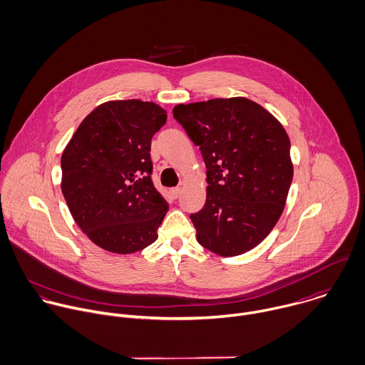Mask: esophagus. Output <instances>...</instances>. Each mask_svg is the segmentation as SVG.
Here are the masks:
<instances>
[{"mask_svg":"<svg viewBox=\"0 0 365 365\" xmlns=\"http://www.w3.org/2000/svg\"><path fill=\"white\" fill-rule=\"evenodd\" d=\"M180 192H182V189H180V187H173V189H170V193H172V196H173L175 199H178V197H179Z\"/></svg>","mask_w":365,"mask_h":365,"instance_id":"esophagus-1","label":"esophagus"}]
</instances>
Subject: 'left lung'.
I'll list each match as a JSON object with an SVG mask.
<instances>
[{"mask_svg": "<svg viewBox=\"0 0 365 365\" xmlns=\"http://www.w3.org/2000/svg\"><path fill=\"white\" fill-rule=\"evenodd\" d=\"M173 118L206 165V203L190 215L197 242L225 257L252 250L280 219L293 180L284 128L246 98L180 103Z\"/></svg>", "mask_w": 365, "mask_h": 365, "instance_id": "8db88e82", "label": "left lung"}]
</instances>
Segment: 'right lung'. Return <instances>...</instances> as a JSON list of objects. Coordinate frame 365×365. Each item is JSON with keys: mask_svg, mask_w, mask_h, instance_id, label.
<instances>
[{"mask_svg": "<svg viewBox=\"0 0 365 365\" xmlns=\"http://www.w3.org/2000/svg\"><path fill=\"white\" fill-rule=\"evenodd\" d=\"M166 119L153 102H105L81 122L62 153L69 212L108 252L135 253L158 239L169 205L152 182L150 142Z\"/></svg>", "mask_w": 365, "mask_h": 365, "instance_id": "obj_1", "label": "right lung"}]
</instances>
